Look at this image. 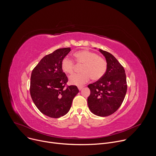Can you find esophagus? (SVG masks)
Here are the masks:
<instances>
[{"instance_id": "esophagus-1", "label": "esophagus", "mask_w": 156, "mask_h": 156, "mask_svg": "<svg viewBox=\"0 0 156 156\" xmlns=\"http://www.w3.org/2000/svg\"><path fill=\"white\" fill-rule=\"evenodd\" d=\"M78 90H79L80 91H81V90H82V89L83 88V86H78Z\"/></svg>"}]
</instances>
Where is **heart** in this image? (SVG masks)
<instances>
[{"mask_svg": "<svg viewBox=\"0 0 156 156\" xmlns=\"http://www.w3.org/2000/svg\"><path fill=\"white\" fill-rule=\"evenodd\" d=\"M76 62L83 65L82 73L75 74L70 76V83L74 85H83L90 80L91 77L94 81L101 79L105 75L107 69L106 60L99 57L96 53L87 50H82L74 54ZM62 70L68 74L74 72L75 64L73 60L69 57L63 58L61 63Z\"/></svg>", "mask_w": 156, "mask_h": 156, "instance_id": "heart-1", "label": "heart"}]
</instances>
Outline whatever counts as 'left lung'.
Returning a JSON list of instances; mask_svg holds the SVG:
<instances>
[{"label":"left lung","instance_id":"1","mask_svg":"<svg viewBox=\"0 0 156 156\" xmlns=\"http://www.w3.org/2000/svg\"><path fill=\"white\" fill-rule=\"evenodd\" d=\"M99 52L105 58L107 69L101 79L87 86L91 91L87 105L94 114L107 117L122 105L127 90L126 78L123 66L113 55L102 49Z\"/></svg>","mask_w":156,"mask_h":156}]
</instances>
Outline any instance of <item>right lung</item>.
<instances>
[{
    "label": "right lung",
    "mask_w": 156,
    "mask_h": 156,
    "mask_svg": "<svg viewBox=\"0 0 156 156\" xmlns=\"http://www.w3.org/2000/svg\"><path fill=\"white\" fill-rule=\"evenodd\" d=\"M70 51V48L58 49L44 56L31 73V99L41 113L51 118L67 114L73 98L79 93L74 85L65 88L68 78L63 72L61 63Z\"/></svg>",
    "instance_id": "1"
}]
</instances>
